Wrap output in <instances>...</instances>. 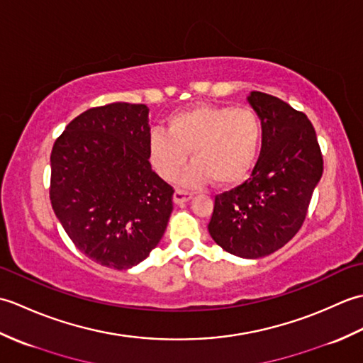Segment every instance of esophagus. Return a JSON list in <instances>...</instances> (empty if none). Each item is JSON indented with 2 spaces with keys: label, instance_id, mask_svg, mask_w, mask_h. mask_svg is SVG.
Listing matches in <instances>:
<instances>
[{
  "label": "esophagus",
  "instance_id": "esophagus-1",
  "mask_svg": "<svg viewBox=\"0 0 363 363\" xmlns=\"http://www.w3.org/2000/svg\"><path fill=\"white\" fill-rule=\"evenodd\" d=\"M191 196H194V194H191V191L182 190V189H176V191H174V203L176 204L187 203Z\"/></svg>",
  "mask_w": 363,
  "mask_h": 363
}]
</instances>
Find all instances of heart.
Listing matches in <instances>:
<instances>
[{
    "mask_svg": "<svg viewBox=\"0 0 363 363\" xmlns=\"http://www.w3.org/2000/svg\"><path fill=\"white\" fill-rule=\"evenodd\" d=\"M262 140L264 125L256 111L203 103L169 115L167 130H151L148 157L162 179L173 181L190 151L194 162L184 184L203 186L213 179L218 186H234L250 174Z\"/></svg>",
    "mask_w": 363,
    "mask_h": 363,
    "instance_id": "1",
    "label": "heart"
}]
</instances>
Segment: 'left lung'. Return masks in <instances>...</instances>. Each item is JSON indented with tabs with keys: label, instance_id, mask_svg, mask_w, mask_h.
Segmentation results:
<instances>
[{
	"label": "left lung",
	"instance_id": "8db88e82",
	"mask_svg": "<svg viewBox=\"0 0 363 363\" xmlns=\"http://www.w3.org/2000/svg\"><path fill=\"white\" fill-rule=\"evenodd\" d=\"M248 101L264 125L260 157L250 179L215 196L207 229L225 251L259 259L303 226L323 174V154L304 112L262 91H251Z\"/></svg>",
	"mask_w": 363,
	"mask_h": 363
}]
</instances>
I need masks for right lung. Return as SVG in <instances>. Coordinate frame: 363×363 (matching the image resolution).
Returning a JSON list of instances; mask_svg holds the SVG:
<instances>
[{
    "mask_svg": "<svg viewBox=\"0 0 363 363\" xmlns=\"http://www.w3.org/2000/svg\"><path fill=\"white\" fill-rule=\"evenodd\" d=\"M148 112L129 103L91 107L52 146V211L76 248L103 267L140 264L173 211V187L151 169Z\"/></svg>",
    "mask_w": 363,
    "mask_h": 363,
    "instance_id": "add662e5",
    "label": "right lung"
}]
</instances>
